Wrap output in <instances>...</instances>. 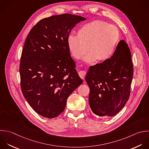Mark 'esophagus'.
Returning a JSON list of instances; mask_svg holds the SVG:
<instances>
[{
	"label": "esophagus",
	"instance_id": "obj_1",
	"mask_svg": "<svg viewBox=\"0 0 149 149\" xmlns=\"http://www.w3.org/2000/svg\"><path fill=\"white\" fill-rule=\"evenodd\" d=\"M79 76L82 79H84V77H85V76H86V72L84 71V70H80L79 73Z\"/></svg>",
	"mask_w": 149,
	"mask_h": 149
}]
</instances>
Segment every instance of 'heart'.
<instances>
[{
	"label": "heart",
	"instance_id": "1",
	"mask_svg": "<svg viewBox=\"0 0 149 149\" xmlns=\"http://www.w3.org/2000/svg\"><path fill=\"white\" fill-rule=\"evenodd\" d=\"M119 37V31L115 26L95 20L81 26L77 32V36L69 35L68 45L76 59H81L90 51L84 58L85 62L91 63L98 59L104 62L113 55Z\"/></svg>",
	"mask_w": 149,
	"mask_h": 149
}]
</instances>
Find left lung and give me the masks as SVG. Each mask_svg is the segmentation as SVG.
<instances>
[{
	"label": "left lung",
	"mask_w": 149,
	"mask_h": 149,
	"mask_svg": "<svg viewBox=\"0 0 149 149\" xmlns=\"http://www.w3.org/2000/svg\"><path fill=\"white\" fill-rule=\"evenodd\" d=\"M133 75L132 55L124 40L108 60L90 66L86 81L90 88L89 104L94 113L112 116L125 105Z\"/></svg>",
	"instance_id": "left-lung-1"
}]
</instances>
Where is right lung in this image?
<instances>
[{
	"mask_svg": "<svg viewBox=\"0 0 149 149\" xmlns=\"http://www.w3.org/2000/svg\"><path fill=\"white\" fill-rule=\"evenodd\" d=\"M86 19L71 14L45 18L28 34L22 51L20 74L23 94L39 115L54 118L82 83L71 58L68 37Z\"/></svg>",
	"mask_w": 149,
	"mask_h": 149,
	"instance_id": "obj_1",
	"label": "right lung"
}]
</instances>
